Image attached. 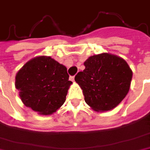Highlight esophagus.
<instances>
[{
	"instance_id": "obj_1",
	"label": "esophagus",
	"mask_w": 150,
	"mask_h": 150,
	"mask_svg": "<svg viewBox=\"0 0 150 150\" xmlns=\"http://www.w3.org/2000/svg\"><path fill=\"white\" fill-rule=\"evenodd\" d=\"M69 80H70L71 81H75V76H70V77H69Z\"/></svg>"
}]
</instances>
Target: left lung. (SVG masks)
Masks as SVG:
<instances>
[{
  "mask_svg": "<svg viewBox=\"0 0 150 150\" xmlns=\"http://www.w3.org/2000/svg\"><path fill=\"white\" fill-rule=\"evenodd\" d=\"M85 69L75 81L83 91L85 101L94 111L106 112L115 108L130 89L133 72L119 56L102 53L89 57Z\"/></svg>",
  "mask_w": 150,
  "mask_h": 150,
  "instance_id": "1",
  "label": "left lung"
}]
</instances>
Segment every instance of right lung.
I'll list each match as a JSON object with an SVG mask.
<instances>
[{"instance_id": "1", "label": "right lung", "mask_w": 150, "mask_h": 150, "mask_svg": "<svg viewBox=\"0 0 150 150\" xmlns=\"http://www.w3.org/2000/svg\"><path fill=\"white\" fill-rule=\"evenodd\" d=\"M71 84L66 67L49 56L30 59L15 79L23 104L42 115L54 113L62 106Z\"/></svg>"}]
</instances>
